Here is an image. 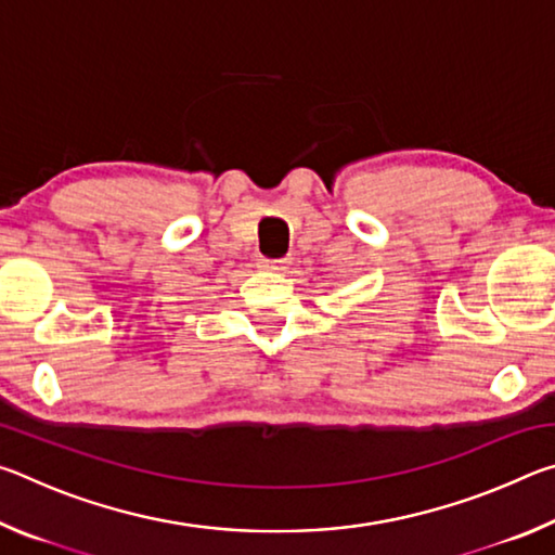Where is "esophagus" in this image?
<instances>
[{"label": "esophagus", "mask_w": 555, "mask_h": 555, "mask_svg": "<svg viewBox=\"0 0 555 555\" xmlns=\"http://www.w3.org/2000/svg\"><path fill=\"white\" fill-rule=\"evenodd\" d=\"M259 269H267V271H284V269H288V259H269V257H261V259H259Z\"/></svg>", "instance_id": "34e87169"}]
</instances>
